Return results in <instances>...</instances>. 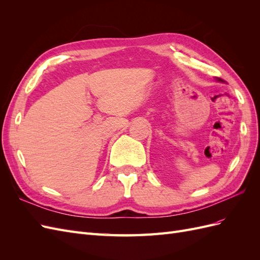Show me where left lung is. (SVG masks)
<instances>
[{
    "instance_id": "left-lung-1",
    "label": "left lung",
    "mask_w": 260,
    "mask_h": 260,
    "mask_svg": "<svg viewBox=\"0 0 260 260\" xmlns=\"http://www.w3.org/2000/svg\"><path fill=\"white\" fill-rule=\"evenodd\" d=\"M216 80H217V81H218V82H223V83H224V82H225V81H224V80H222V79H220V78H216Z\"/></svg>"
}]
</instances>
